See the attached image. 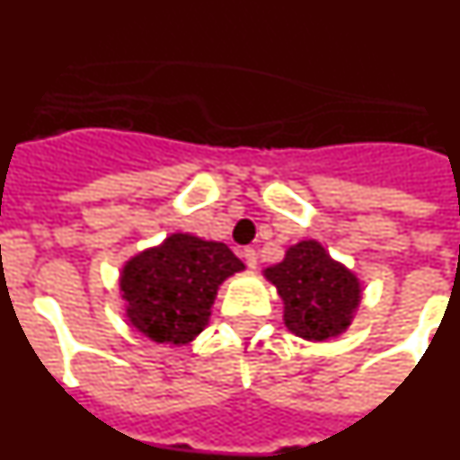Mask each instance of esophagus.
Segmentation results:
<instances>
[{"instance_id":"34e87169","label":"esophagus","mask_w":460,"mask_h":460,"mask_svg":"<svg viewBox=\"0 0 460 460\" xmlns=\"http://www.w3.org/2000/svg\"><path fill=\"white\" fill-rule=\"evenodd\" d=\"M242 258H243V262L251 267V270H255V265H258V253H255V249L246 246V249L242 251Z\"/></svg>"}]
</instances>
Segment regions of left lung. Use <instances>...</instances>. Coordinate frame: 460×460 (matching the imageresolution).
Returning a JSON list of instances; mask_svg holds the SVG:
<instances>
[{"mask_svg": "<svg viewBox=\"0 0 460 460\" xmlns=\"http://www.w3.org/2000/svg\"><path fill=\"white\" fill-rule=\"evenodd\" d=\"M265 276L286 304V327L306 341L339 336L359 306V279L313 239L290 246L283 262L267 267Z\"/></svg>", "mask_w": 460, "mask_h": 460, "instance_id": "1", "label": "left lung"}]
</instances>
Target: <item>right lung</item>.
<instances>
[{
  "instance_id": "obj_1",
  "label": "right lung",
  "mask_w": 460,
  "mask_h": 460,
  "mask_svg": "<svg viewBox=\"0 0 460 460\" xmlns=\"http://www.w3.org/2000/svg\"><path fill=\"white\" fill-rule=\"evenodd\" d=\"M242 270L243 262L226 243L170 234L124 265L119 290L126 315L147 339L184 345L205 329L218 286Z\"/></svg>"
}]
</instances>
